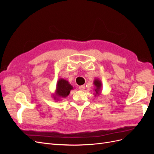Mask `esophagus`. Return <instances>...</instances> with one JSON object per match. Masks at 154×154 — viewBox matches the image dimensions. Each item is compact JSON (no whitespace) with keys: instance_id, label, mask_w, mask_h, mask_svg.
Returning <instances> with one entry per match:
<instances>
[{"instance_id":"obj_1","label":"esophagus","mask_w":154,"mask_h":154,"mask_svg":"<svg viewBox=\"0 0 154 154\" xmlns=\"http://www.w3.org/2000/svg\"><path fill=\"white\" fill-rule=\"evenodd\" d=\"M85 85H80V87H79V88H80L81 91H83V90L85 89Z\"/></svg>"}]
</instances>
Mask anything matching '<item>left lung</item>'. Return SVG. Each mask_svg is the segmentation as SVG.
<instances>
[{
	"label": "left lung",
	"mask_w": 154,
	"mask_h": 154,
	"mask_svg": "<svg viewBox=\"0 0 154 154\" xmlns=\"http://www.w3.org/2000/svg\"><path fill=\"white\" fill-rule=\"evenodd\" d=\"M94 84L96 87V89H95L96 93V94H97V95H98L99 94V92H100V89L101 86V83L100 82V81L97 80H96L94 81Z\"/></svg>",
	"instance_id": "1"
}]
</instances>
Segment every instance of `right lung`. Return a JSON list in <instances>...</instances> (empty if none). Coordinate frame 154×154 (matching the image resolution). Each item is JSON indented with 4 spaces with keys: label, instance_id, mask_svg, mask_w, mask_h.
Returning <instances> with one entry per match:
<instances>
[{
    "label": "right lung",
    "instance_id": "1",
    "mask_svg": "<svg viewBox=\"0 0 154 154\" xmlns=\"http://www.w3.org/2000/svg\"><path fill=\"white\" fill-rule=\"evenodd\" d=\"M72 89H73L72 87L71 84H69L67 81L63 80V79H60L57 83V91H56L57 94L56 95L59 97H66L69 94Z\"/></svg>",
    "mask_w": 154,
    "mask_h": 154
}]
</instances>
